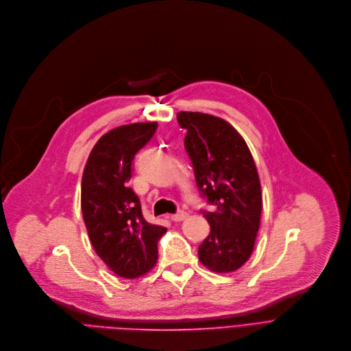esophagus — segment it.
I'll list each match as a JSON object with an SVG mask.
<instances>
[{"label": "esophagus", "instance_id": "obj_1", "mask_svg": "<svg viewBox=\"0 0 351 351\" xmlns=\"http://www.w3.org/2000/svg\"><path fill=\"white\" fill-rule=\"evenodd\" d=\"M186 217H188V213L184 212V210H180V212H177L176 215L171 216V220H173V221H182V220H185Z\"/></svg>", "mask_w": 351, "mask_h": 351}]
</instances>
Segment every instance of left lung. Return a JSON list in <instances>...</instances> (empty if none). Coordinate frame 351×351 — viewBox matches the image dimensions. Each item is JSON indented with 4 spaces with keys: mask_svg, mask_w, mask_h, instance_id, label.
I'll list each match as a JSON object with an SVG mask.
<instances>
[{
    "mask_svg": "<svg viewBox=\"0 0 351 351\" xmlns=\"http://www.w3.org/2000/svg\"><path fill=\"white\" fill-rule=\"evenodd\" d=\"M177 120L186 130L184 147L200 196L216 206L215 212L202 210L210 234L199 246V260L215 272H232L249 260L260 227L263 196L254 160L226 120L199 112H180Z\"/></svg>",
    "mask_w": 351,
    "mask_h": 351,
    "instance_id": "1",
    "label": "left lung"
}]
</instances>
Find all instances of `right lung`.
Masks as SVG:
<instances>
[{"label":"right lung","instance_id":"right-lung-1","mask_svg":"<svg viewBox=\"0 0 351 351\" xmlns=\"http://www.w3.org/2000/svg\"><path fill=\"white\" fill-rule=\"evenodd\" d=\"M158 123L117 127L99 138L84 167L82 212L97 254L119 276L136 278L158 261V241L167 231L148 223L130 188L132 162L155 135Z\"/></svg>","mask_w":351,"mask_h":351}]
</instances>
